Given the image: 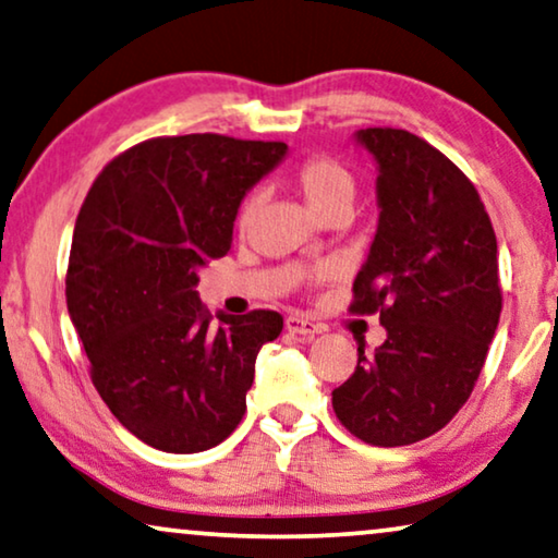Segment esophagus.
Returning a JSON list of instances; mask_svg holds the SVG:
<instances>
[{
	"instance_id": "34e87169",
	"label": "esophagus",
	"mask_w": 558,
	"mask_h": 558,
	"mask_svg": "<svg viewBox=\"0 0 558 558\" xmlns=\"http://www.w3.org/2000/svg\"><path fill=\"white\" fill-rule=\"evenodd\" d=\"M286 330L293 332V336H303V338H313L315 332H320V328L315 326V323L298 318V315H290V318H286Z\"/></svg>"
}]
</instances>
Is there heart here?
I'll return each mask as SVG.
<instances>
[{"instance_id": "obj_1", "label": "heart", "mask_w": 558, "mask_h": 558, "mask_svg": "<svg viewBox=\"0 0 558 558\" xmlns=\"http://www.w3.org/2000/svg\"><path fill=\"white\" fill-rule=\"evenodd\" d=\"M293 185L298 193L303 195L307 207L323 218L330 213H348L353 205L355 190H359V180H355L353 170L338 157L330 155H311L293 170ZM257 205H260V195L251 193L243 197L238 207L235 228L238 232H247L253 226Z\"/></svg>"}]
</instances>
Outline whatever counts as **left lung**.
Segmentation results:
<instances>
[{
    "mask_svg": "<svg viewBox=\"0 0 558 558\" xmlns=\"http://www.w3.org/2000/svg\"><path fill=\"white\" fill-rule=\"evenodd\" d=\"M378 232L353 282V315H380L376 353L332 390V411L371 446L434 436L469 401L501 315L496 232L473 182L409 130L368 128Z\"/></svg>",
    "mask_w": 558,
    "mask_h": 558,
    "instance_id": "1",
    "label": "left lung"
}]
</instances>
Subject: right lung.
Returning <instances> with one entry per match:
<instances>
[{"mask_svg": "<svg viewBox=\"0 0 558 558\" xmlns=\"http://www.w3.org/2000/svg\"><path fill=\"white\" fill-rule=\"evenodd\" d=\"M286 143L153 137L105 165L74 222L66 307L89 378L132 436L168 453L226 440L245 415L255 359L282 315H218L197 270L232 243L240 199Z\"/></svg>", "mask_w": 558, "mask_h": 558, "instance_id": "1", "label": "right lung"}]
</instances>
